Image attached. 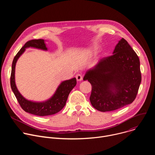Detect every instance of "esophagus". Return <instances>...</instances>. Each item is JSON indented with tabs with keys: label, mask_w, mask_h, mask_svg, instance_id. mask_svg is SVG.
Instances as JSON below:
<instances>
[{
	"label": "esophagus",
	"mask_w": 155,
	"mask_h": 155,
	"mask_svg": "<svg viewBox=\"0 0 155 155\" xmlns=\"http://www.w3.org/2000/svg\"><path fill=\"white\" fill-rule=\"evenodd\" d=\"M76 79H77V81H81L82 80V75H81V74H77L76 75Z\"/></svg>",
	"instance_id": "34e87169"
}]
</instances>
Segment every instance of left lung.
<instances>
[{
  "mask_svg": "<svg viewBox=\"0 0 155 155\" xmlns=\"http://www.w3.org/2000/svg\"><path fill=\"white\" fill-rule=\"evenodd\" d=\"M113 54L101 59L83 78L92 86L91 105L103 112L131 104L142 80L139 58L125 39L118 41Z\"/></svg>",
  "mask_w": 155,
  "mask_h": 155,
  "instance_id": "left-lung-1",
  "label": "left lung"
}]
</instances>
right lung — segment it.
I'll use <instances>...</instances> for the list:
<instances>
[{
  "mask_svg": "<svg viewBox=\"0 0 155 155\" xmlns=\"http://www.w3.org/2000/svg\"><path fill=\"white\" fill-rule=\"evenodd\" d=\"M29 47L35 48L45 51L48 50L46 47L45 40L43 39L31 40L25 43V45L21 48V50L15 56L12 62L10 77V85L12 90L20 106L25 112L35 115L41 117L54 115L59 112L65 106L69 93L77 84L76 78H73L72 79L62 81L57 88L54 95L46 101L37 102L28 101L25 99L20 94L17 89L15 84V72L16 63L18 58L25 52L26 48Z\"/></svg>",
  "mask_w": 155,
  "mask_h": 155,
  "instance_id": "obj_1",
  "label": "right lung"
}]
</instances>
